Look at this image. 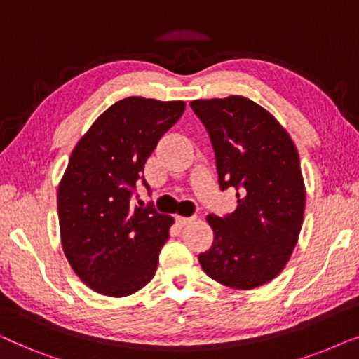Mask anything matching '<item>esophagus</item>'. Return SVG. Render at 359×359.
<instances>
[{
	"instance_id": "34e87169",
	"label": "esophagus",
	"mask_w": 359,
	"mask_h": 359,
	"mask_svg": "<svg viewBox=\"0 0 359 359\" xmlns=\"http://www.w3.org/2000/svg\"><path fill=\"white\" fill-rule=\"evenodd\" d=\"M194 220H196V217H183V215H176V224H178L180 227H184V225L193 224Z\"/></svg>"
}]
</instances>
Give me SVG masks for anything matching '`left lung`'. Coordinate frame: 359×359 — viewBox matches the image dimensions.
I'll use <instances>...</instances> for the list:
<instances>
[{
  "label": "left lung",
  "instance_id": "1",
  "mask_svg": "<svg viewBox=\"0 0 359 359\" xmlns=\"http://www.w3.org/2000/svg\"><path fill=\"white\" fill-rule=\"evenodd\" d=\"M209 132L220 189L237 191V209L209 214L214 242L199 255L204 273L233 289L278 276L301 233L306 186L296 145L276 117L243 96L191 101Z\"/></svg>",
  "mask_w": 359,
  "mask_h": 359
}]
</instances>
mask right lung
Returning <instances> with one entry per match:
<instances>
[{
    "instance_id": "right-lung-1",
    "label": "right lung",
    "mask_w": 359,
    "mask_h": 359,
    "mask_svg": "<svg viewBox=\"0 0 359 359\" xmlns=\"http://www.w3.org/2000/svg\"><path fill=\"white\" fill-rule=\"evenodd\" d=\"M183 101L140 96L102 112L72 151L58 184L63 253L93 291L126 297L155 276L173 217L132 204L137 181L158 140L183 116Z\"/></svg>"
}]
</instances>
